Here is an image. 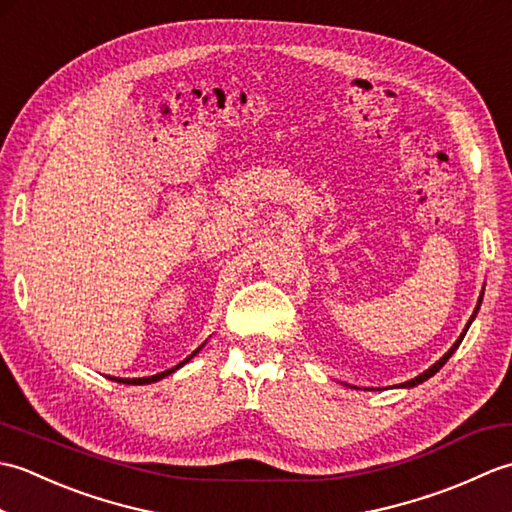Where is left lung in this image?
I'll list each match as a JSON object with an SVG mask.
<instances>
[{
  "label": "left lung",
  "mask_w": 512,
  "mask_h": 512,
  "mask_svg": "<svg viewBox=\"0 0 512 512\" xmlns=\"http://www.w3.org/2000/svg\"><path fill=\"white\" fill-rule=\"evenodd\" d=\"M480 303H482V299H480V301H477V308H475V312H473V317L469 319V325H471V321L475 319V314H477V310H480ZM469 325H466V328H464V332L460 334V339L453 343V347H451V350H449L447 354H444V356L440 358V361H438V363H433V365H431V367L427 369V372H422L420 376H416V378H411V380H407V383H400V387H416V385L424 383V380H427V378H431V376H433V374H436V372H440V369H442V365H444V363H447V361H449V358H451V354H453V352H455V350H458V347H460V343H462V339H464V334H466V330H469Z\"/></svg>",
  "instance_id": "left-lung-1"
}]
</instances>
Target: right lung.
Wrapping results in <instances>:
<instances>
[{
    "mask_svg": "<svg viewBox=\"0 0 512 512\" xmlns=\"http://www.w3.org/2000/svg\"><path fill=\"white\" fill-rule=\"evenodd\" d=\"M204 345V343H202ZM202 345L198 347V350H195L191 356H187V358H184V361L182 363H178L176 367H171V369H167V372H160V374H154V376H145V378H114L112 376V380H116V383H125V385H149V383H156V380H160V378H165V376H169V374H173V372H176V369H180L184 363H189L191 361V358L195 356V354H198L200 350H202Z\"/></svg>",
    "mask_w": 512,
    "mask_h": 512,
    "instance_id": "add662e5",
    "label": "right lung"
}]
</instances>
